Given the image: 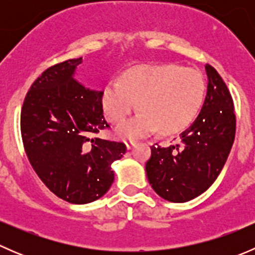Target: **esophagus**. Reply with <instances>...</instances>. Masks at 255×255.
<instances>
[{"instance_id": "1", "label": "esophagus", "mask_w": 255, "mask_h": 255, "mask_svg": "<svg viewBox=\"0 0 255 255\" xmlns=\"http://www.w3.org/2000/svg\"><path fill=\"white\" fill-rule=\"evenodd\" d=\"M135 140H133V139H128V140H126V146H127L128 149H132L133 146L135 145Z\"/></svg>"}]
</instances>
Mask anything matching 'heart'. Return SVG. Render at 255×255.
Wrapping results in <instances>:
<instances>
[{
    "label": "heart",
    "instance_id": "b5f03b06",
    "mask_svg": "<svg viewBox=\"0 0 255 255\" xmlns=\"http://www.w3.org/2000/svg\"><path fill=\"white\" fill-rule=\"evenodd\" d=\"M205 79L199 70L176 64H145L128 69L105 89L102 104L106 117L121 123L139 102L143 110L117 128L122 137H139L159 128L173 134L189 127L204 101Z\"/></svg>",
    "mask_w": 255,
    "mask_h": 255
}]
</instances>
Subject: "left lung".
<instances>
[{
  "mask_svg": "<svg viewBox=\"0 0 255 255\" xmlns=\"http://www.w3.org/2000/svg\"><path fill=\"white\" fill-rule=\"evenodd\" d=\"M207 95L199 117L171 145L150 146L145 164L154 191L170 202H186L205 192L220 175L235 142L233 99L220 74L206 64Z\"/></svg>",
  "mask_w": 255,
  "mask_h": 255,
  "instance_id": "1",
  "label": "left lung"
}]
</instances>
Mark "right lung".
<instances>
[{
    "mask_svg": "<svg viewBox=\"0 0 255 255\" xmlns=\"http://www.w3.org/2000/svg\"><path fill=\"white\" fill-rule=\"evenodd\" d=\"M81 58L50 66L28 90L20 111V134L30 165L53 194L70 204H89L111 187L113 161L127 148L95 135L110 128L104 92L73 78Z\"/></svg>",
    "mask_w": 255,
    "mask_h": 255,
    "instance_id": "right-lung-1",
    "label": "right lung"
}]
</instances>
